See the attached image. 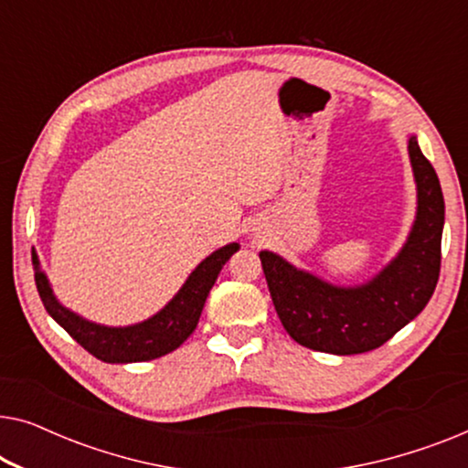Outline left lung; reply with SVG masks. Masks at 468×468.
<instances>
[{
  "label": "left lung",
  "mask_w": 468,
  "mask_h": 468,
  "mask_svg": "<svg viewBox=\"0 0 468 468\" xmlns=\"http://www.w3.org/2000/svg\"><path fill=\"white\" fill-rule=\"evenodd\" d=\"M409 159L418 187L413 228L399 255L367 283H328L277 253L260 251L281 324L303 347L335 356L373 351L418 317L432 298L441 271L443 191L415 136H409Z\"/></svg>",
  "instance_id": "1"
}]
</instances>
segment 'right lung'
<instances>
[{
  "mask_svg": "<svg viewBox=\"0 0 468 468\" xmlns=\"http://www.w3.org/2000/svg\"><path fill=\"white\" fill-rule=\"evenodd\" d=\"M239 249V242H229V245L217 249L196 266V271L189 274L181 290L162 311H157L144 322L119 325V328L89 322V319L76 315L74 311L66 309L53 293V287L40 268L37 255L31 253V260H34L37 293H40L48 315L98 360L108 364H130L155 360V357L170 354L187 341L202 315L210 287L215 285L226 261Z\"/></svg>",
  "mask_w": 468,
  "mask_h": 468,
  "instance_id": "obj_1",
  "label": "right lung"
}]
</instances>
